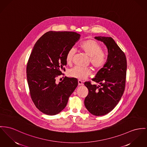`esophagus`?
<instances>
[{"label":"esophagus","mask_w":147,"mask_h":147,"mask_svg":"<svg viewBox=\"0 0 147 147\" xmlns=\"http://www.w3.org/2000/svg\"><path fill=\"white\" fill-rule=\"evenodd\" d=\"M78 85L79 86H80V85H83V82H82L81 80H78Z\"/></svg>","instance_id":"1"}]
</instances>
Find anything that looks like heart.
Listing matches in <instances>:
<instances>
[{
  "instance_id": "obj_1",
  "label": "heart",
  "mask_w": 147,
  "mask_h": 147,
  "mask_svg": "<svg viewBox=\"0 0 147 147\" xmlns=\"http://www.w3.org/2000/svg\"><path fill=\"white\" fill-rule=\"evenodd\" d=\"M80 48L89 57L90 63L96 69L100 70L105 66L107 61V56L105 52L102 50V46L97 41L94 39H87L80 44ZM75 53L74 48L72 47L68 50L66 56V61L68 64L72 62ZM92 72L90 68L76 66L69 69V75L71 78L84 80L91 75Z\"/></svg>"
}]
</instances>
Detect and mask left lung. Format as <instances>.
Here are the masks:
<instances>
[{"label": "left lung", "mask_w": 147, "mask_h": 147, "mask_svg": "<svg viewBox=\"0 0 147 147\" xmlns=\"http://www.w3.org/2000/svg\"><path fill=\"white\" fill-rule=\"evenodd\" d=\"M103 42L108 49L107 62L92 80L100 85H92L86 81L88 88L85 98V107L92 115L101 116L114 109L120 101L125 88L127 62L124 52L111 37H95Z\"/></svg>", "instance_id": "obj_1"}]
</instances>
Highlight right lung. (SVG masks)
I'll return each mask as SVG.
<instances>
[{"label":"right lung","mask_w":147,"mask_h":147,"mask_svg":"<svg viewBox=\"0 0 147 147\" xmlns=\"http://www.w3.org/2000/svg\"><path fill=\"white\" fill-rule=\"evenodd\" d=\"M80 37L74 32L49 31L36 43L27 65L30 95L36 107L43 113L54 115L66 107L78 80L65 76L56 80L65 71L66 53Z\"/></svg>","instance_id":"1"}]
</instances>
